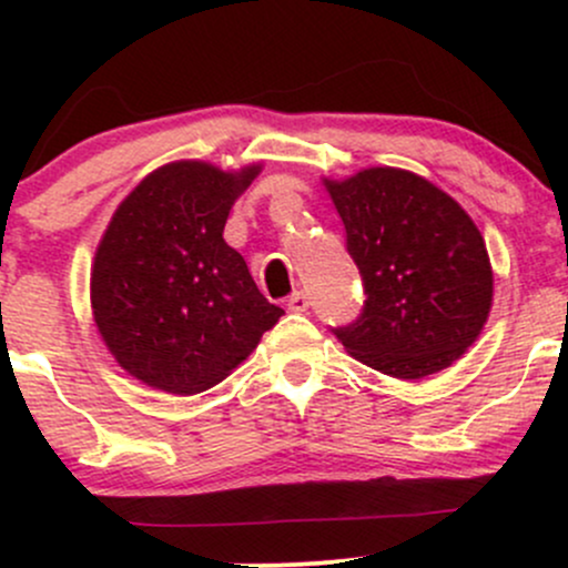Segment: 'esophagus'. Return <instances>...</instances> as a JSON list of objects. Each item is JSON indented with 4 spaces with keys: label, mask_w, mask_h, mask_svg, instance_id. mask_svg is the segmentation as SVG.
Returning a JSON list of instances; mask_svg holds the SVG:
<instances>
[{
    "label": "esophagus",
    "mask_w": 568,
    "mask_h": 568,
    "mask_svg": "<svg viewBox=\"0 0 568 568\" xmlns=\"http://www.w3.org/2000/svg\"><path fill=\"white\" fill-rule=\"evenodd\" d=\"M288 310L291 312H306L310 310V296L304 291H296L288 296Z\"/></svg>",
    "instance_id": "obj_1"
}]
</instances>
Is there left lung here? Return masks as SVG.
I'll use <instances>...</instances> for the list:
<instances>
[{"label": "left lung", "instance_id": "obj_1", "mask_svg": "<svg viewBox=\"0 0 568 568\" xmlns=\"http://www.w3.org/2000/svg\"><path fill=\"white\" fill-rule=\"evenodd\" d=\"M366 291L361 317L334 328L355 361L422 379L448 368L484 331L494 275L462 205L422 175L368 168L325 181Z\"/></svg>", "mask_w": 568, "mask_h": 568}]
</instances>
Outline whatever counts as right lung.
<instances>
[{
	"label": "right lung",
	"instance_id": "obj_1",
	"mask_svg": "<svg viewBox=\"0 0 568 568\" xmlns=\"http://www.w3.org/2000/svg\"><path fill=\"white\" fill-rule=\"evenodd\" d=\"M262 173L181 160L149 173L114 211L90 272L103 344L130 376L194 395L232 374L283 310L226 245L234 200Z\"/></svg>",
	"mask_w": 568,
	"mask_h": 568
}]
</instances>
